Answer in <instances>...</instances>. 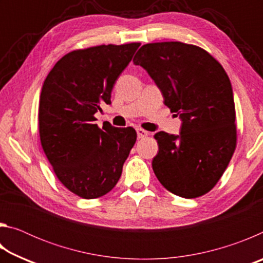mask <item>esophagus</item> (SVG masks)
Listing matches in <instances>:
<instances>
[{"label":"esophagus","mask_w":263,"mask_h":263,"mask_svg":"<svg viewBox=\"0 0 263 263\" xmlns=\"http://www.w3.org/2000/svg\"><path fill=\"white\" fill-rule=\"evenodd\" d=\"M137 136H138V138H145L148 136V132L142 130V128H137Z\"/></svg>","instance_id":"34e87169"}]
</instances>
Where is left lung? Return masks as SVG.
I'll return each instance as SVG.
<instances>
[{
    "mask_svg": "<svg viewBox=\"0 0 263 263\" xmlns=\"http://www.w3.org/2000/svg\"><path fill=\"white\" fill-rule=\"evenodd\" d=\"M181 119L179 135L160 131L152 167L164 188L199 197L224 174L237 144L233 90L228 74L203 48L180 42L142 45L133 58Z\"/></svg>",
    "mask_w": 263,
    "mask_h": 263,
    "instance_id": "obj_1",
    "label": "left lung"
}]
</instances>
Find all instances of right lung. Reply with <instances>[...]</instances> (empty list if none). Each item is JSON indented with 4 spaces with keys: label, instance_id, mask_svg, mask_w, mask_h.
Returning a JSON list of instances; mask_svg holds the SVG:
<instances>
[{
    "label": "right lung",
    "instance_id": "right-lung-1",
    "mask_svg": "<svg viewBox=\"0 0 263 263\" xmlns=\"http://www.w3.org/2000/svg\"><path fill=\"white\" fill-rule=\"evenodd\" d=\"M139 43L101 45L69 52L43 84L39 135L58 179L86 199L101 197L117 184L137 140L133 127L100 128L94 115L111 104V91Z\"/></svg>",
    "mask_w": 263,
    "mask_h": 263
}]
</instances>
